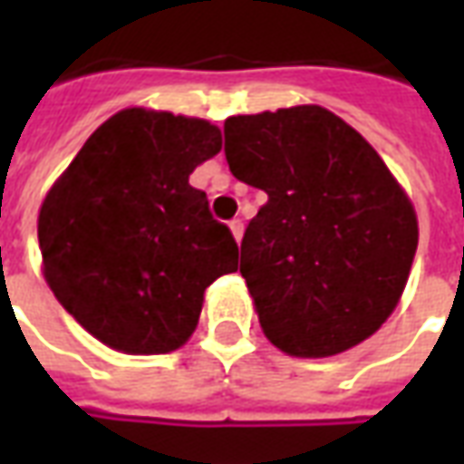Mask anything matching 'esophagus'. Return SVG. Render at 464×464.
Listing matches in <instances>:
<instances>
[{"mask_svg":"<svg viewBox=\"0 0 464 464\" xmlns=\"http://www.w3.org/2000/svg\"><path fill=\"white\" fill-rule=\"evenodd\" d=\"M228 226H231L233 238H236V241H241V236H243V221H241V218H233Z\"/></svg>","mask_w":464,"mask_h":464,"instance_id":"34e87169","label":"esophagus"}]
</instances>
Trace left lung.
I'll return each mask as SVG.
<instances>
[{
    "label": "left lung",
    "instance_id": "8db88e82",
    "mask_svg": "<svg viewBox=\"0 0 464 464\" xmlns=\"http://www.w3.org/2000/svg\"><path fill=\"white\" fill-rule=\"evenodd\" d=\"M223 136L233 176L268 193L241 241L263 333L298 358L365 341L418 248L412 203L378 151L321 106L231 116Z\"/></svg>",
    "mask_w": 464,
    "mask_h": 464
}]
</instances>
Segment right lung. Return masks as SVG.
<instances>
[{"instance_id":"1","label":"right lung","mask_w":464,"mask_h":464,"mask_svg":"<svg viewBox=\"0 0 464 464\" xmlns=\"http://www.w3.org/2000/svg\"><path fill=\"white\" fill-rule=\"evenodd\" d=\"M221 151L203 119L126 109L96 129L39 211L44 278L109 348L159 355L188 341L203 291L238 268L193 169Z\"/></svg>"}]
</instances>
